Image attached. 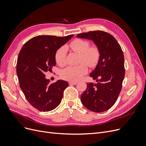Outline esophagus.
I'll return each instance as SVG.
<instances>
[{
    "mask_svg": "<svg viewBox=\"0 0 146 146\" xmlns=\"http://www.w3.org/2000/svg\"><path fill=\"white\" fill-rule=\"evenodd\" d=\"M77 83L76 82H69V85H76Z\"/></svg>",
    "mask_w": 146,
    "mask_h": 146,
    "instance_id": "34e87169",
    "label": "esophagus"
}]
</instances>
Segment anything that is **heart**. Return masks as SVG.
Instances as JSON below:
<instances>
[{
	"label": "heart",
	"mask_w": 146,
	"mask_h": 146,
	"mask_svg": "<svg viewBox=\"0 0 146 146\" xmlns=\"http://www.w3.org/2000/svg\"><path fill=\"white\" fill-rule=\"evenodd\" d=\"M90 46V42L86 40L76 39L69 44V47L74 52L80 54L79 63L77 66H69L61 70L60 76L65 80L77 81L86 74L88 68H94L98 65L100 57V52L98 47ZM66 48L61 47L55 53V60L56 64L63 66L66 64Z\"/></svg>",
	"instance_id": "heart-1"
}]
</instances>
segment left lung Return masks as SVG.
Masks as SVG:
<instances>
[{
  "label": "left lung",
  "mask_w": 146,
  "mask_h": 146,
  "mask_svg": "<svg viewBox=\"0 0 146 146\" xmlns=\"http://www.w3.org/2000/svg\"><path fill=\"white\" fill-rule=\"evenodd\" d=\"M77 36L93 41L100 52L99 63L90 74L98 83H87L81 101L92 111H107L115 104L122 89L125 76L122 50L114 37L104 31H90Z\"/></svg>",
  "instance_id": "obj_1"
}]
</instances>
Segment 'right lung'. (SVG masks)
<instances>
[{"instance_id": "obj_1", "label": "right lung", "mask_w": 146, "mask_h": 146, "mask_svg": "<svg viewBox=\"0 0 146 146\" xmlns=\"http://www.w3.org/2000/svg\"><path fill=\"white\" fill-rule=\"evenodd\" d=\"M72 36L39 35L26 42L19 52L16 64L19 86L29 102L39 111H51L61 103L68 82L59 80L49 84L45 73L56 65L57 50Z\"/></svg>"}]
</instances>
